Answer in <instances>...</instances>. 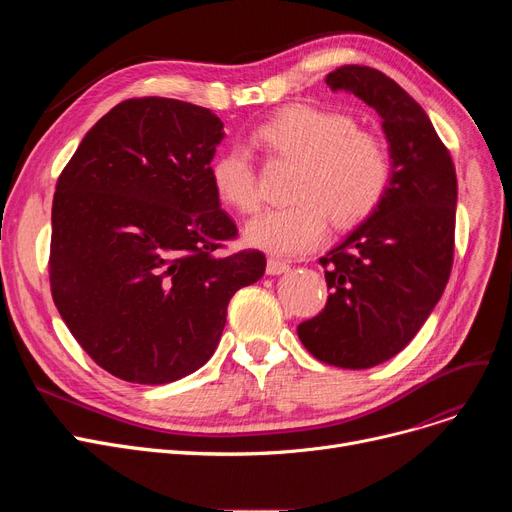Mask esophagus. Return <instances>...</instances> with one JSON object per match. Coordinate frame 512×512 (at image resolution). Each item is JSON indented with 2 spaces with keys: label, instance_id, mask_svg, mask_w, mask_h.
Masks as SVG:
<instances>
[{
  "label": "esophagus",
  "instance_id": "esophagus-1",
  "mask_svg": "<svg viewBox=\"0 0 512 512\" xmlns=\"http://www.w3.org/2000/svg\"><path fill=\"white\" fill-rule=\"evenodd\" d=\"M267 274L270 276H280V274H286L290 270V265L282 259H267Z\"/></svg>",
  "mask_w": 512,
  "mask_h": 512
}]
</instances>
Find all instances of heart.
<instances>
[{
	"instance_id": "heart-1",
	"label": "heart",
	"mask_w": 512,
	"mask_h": 512,
	"mask_svg": "<svg viewBox=\"0 0 512 512\" xmlns=\"http://www.w3.org/2000/svg\"><path fill=\"white\" fill-rule=\"evenodd\" d=\"M251 143L265 155L297 164L286 207L267 209L245 228L251 247L294 257L317 247L328 224L355 228L380 209L392 180L386 145L342 112L315 105H290L259 124ZM211 184L218 199L251 213L259 205L249 157L226 151L213 159Z\"/></svg>"
}]
</instances>
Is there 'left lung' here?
<instances>
[{
    "label": "left lung",
    "instance_id": "8db88e82",
    "mask_svg": "<svg viewBox=\"0 0 512 512\" xmlns=\"http://www.w3.org/2000/svg\"><path fill=\"white\" fill-rule=\"evenodd\" d=\"M326 85L378 112L392 180L380 209L319 259L332 292L297 334L315 359L367 369L398 355L442 297L454 253L456 172L423 107L390 76L353 64L330 72Z\"/></svg>",
    "mask_w": 512,
    "mask_h": 512
}]
</instances>
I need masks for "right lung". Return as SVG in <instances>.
I'll return each mask as SVG.
<instances>
[{"instance_id":"obj_1","label":"right lung","mask_w":512,"mask_h":512,"mask_svg":"<svg viewBox=\"0 0 512 512\" xmlns=\"http://www.w3.org/2000/svg\"><path fill=\"white\" fill-rule=\"evenodd\" d=\"M222 139L207 107L126 99L58 178L53 303L83 351L120 380L170 384L203 367L234 292L265 272L261 251H220L238 234L209 176Z\"/></svg>"}]
</instances>
